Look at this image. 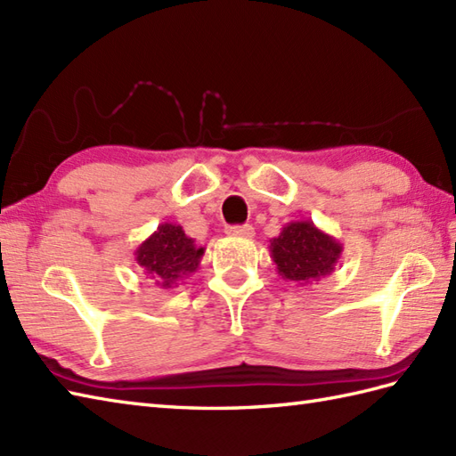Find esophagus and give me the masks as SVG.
Wrapping results in <instances>:
<instances>
[{
    "instance_id": "esophagus-1",
    "label": "esophagus",
    "mask_w": 456,
    "mask_h": 456,
    "mask_svg": "<svg viewBox=\"0 0 456 456\" xmlns=\"http://www.w3.org/2000/svg\"><path fill=\"white\" fill-rule=\"evenodd\" d=\"M229 235H237V237H245V239H253L255 237V229L250 225H233L227 229Z\"/></svg>"
}]
</instances>
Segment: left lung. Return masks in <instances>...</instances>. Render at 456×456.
I'll return each instance as SVG.
<instances>
[{
  "instance_id": "8db88e82",
  "label": "left lung",
  "mask_w": 456,
  "mask_h": 456,
  "mask_svg": "<svg viewBox=\"0 0 456 456\" xmlns=\"http://www.w3.org/2000/svg\"><path fill=\"white\" fill-rule=\"evenodd\" d=\"M343 255V243L314 225V221H289L280 235L270 239V256L278 276L286 282L307 286L329 276Z\"/></svg>"
}]
</instances>
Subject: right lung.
Here are the masks:
<instances>
[{
  "label": "right lung",
  "mask_w": 456,
  "mask_h": 456,
  "mask_svg": "<svg viewBox=\"0 0 456 456\" xmlns=\"http://www.w3.org/2000/svg\"><path fill=\"white\" fill-rule=\"evenodd\" d=\"M206 248L183 233L182 225L164 221L134 250V260L154 284L168 289L196 273Z\"/></svg>",
  "instance_id": "add662e5"
}]
</instances>
